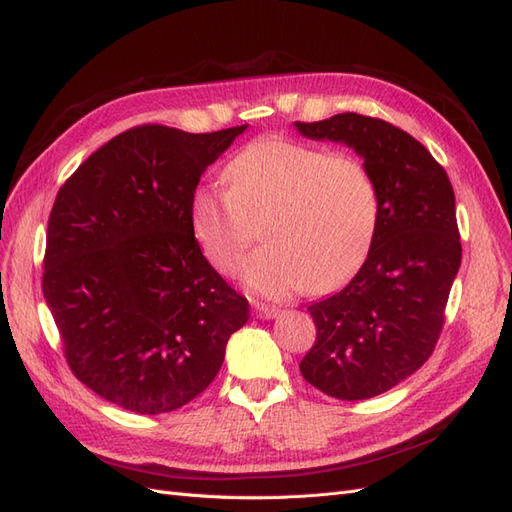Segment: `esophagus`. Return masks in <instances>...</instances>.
Here are the masks:
<instances>
[{
  "instance_id": "obj_1",
  "label": "esophagus",
  "mask_w": 512,
  "mask_h": 512,
  "mask_svg": "<svg viewBox=\"0 0 512 512\" xmlns=\"http://www.w3.org/2000/svg\"><path fill=\"white\" fill-rule=\"evenodd\" d=\"M280 312H282V309H277V307H269V305H258V303H254V314H256V318L271 320V318H277V316H280Z\"/></svg>"
}]
</instances>
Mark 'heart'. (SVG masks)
Instances as JSON below:
<instances>
[{
    "instance_id": "obj_1",
    "label": "heart",
    "mask_w": 512,
    "mask_h": 512,
    "mask_svg": "<svg viewBox=\"0 0 512 512\" xmlns=\"http://www.w3.org/2000/svg\"><path fill=\"white\" fill-rule=\"evenodd\" d=\"M230 188L198 185L190 228L209 265L237 269L256 237L269 241L243 262L245 288L282 299L307 286L329 292L361 269L374 243L380 194L367 164L352 153L267 136L226 166Z\"/></svg>"
}]
</instances>
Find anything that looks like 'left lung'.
<instances>
[{
	"instance_id": "obj_1",
	"label": "left lung",
	"mask_w": 512,
	"mask_h": 512,
	"mask_svg": "<svg viewBox=\"0 0 512 512\" xmlns=\"http://www.w3.org/2000/svg\"><path fill=\"white\" fill-rule=\"evenodd\" d=\"M294 128L312 141L354 149L380 194L363 267L342 290L307 307L316 344L299 369L335 399L376 397L412 376L442 331L461 265L453 185L416 138L382 119L339 113L294 121Z\"/></svg>"
}]
</instances>
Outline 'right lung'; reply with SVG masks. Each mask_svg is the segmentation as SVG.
Returning a JSON list of instances; mask_svg holds the SVG:
<instances>
[{
  "label": "right lung",
  "instance_id": "1",
  "mask_svg": "<svg viewBox=\"0 0 512 512\" xmlns=\"http://www.w3.org/2000/svg\"><path fill=\"white\" fill-rule=\"evenodd\" d=\"M247 126H141L102 145L59 190L42 292L74 376L136 414L173 412L218 376L250 303L190 228V196Z\"/></svg>",
  "mask_w": 512,
  "mask_h": 512
}]
</instances>
